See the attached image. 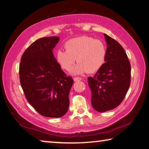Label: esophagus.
Wrapping results in <instances>:
<instances>
[{"mask_svg":"<svg viewBox=\"0 0 149 149\" xmlns=\"http://www.w3.org/2000/svg\"><path fill=\"white\" fill-rule=\"evenodd\" d=\"M74 81H79L81 80V78L79 77H75L74 78Z\"/></svg>","mask_w":149,"mask_h":149,"instance_id":"34e87169","label":"esophagus"}]
</instances>
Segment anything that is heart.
Instances as JSON below:
<instances>
[{
	"mask_svg": "<svg viewBox=\"0 0 149 149\" xmlns=\"http://www.w3.org/2000/svg\"><path fill=\"white\" fill-rule=\"evenodd\" d=\"M66 51L58 50L56 60L61 68L70 71L76 61L78 63L72 72L82 74L85 72L93 73L104 64L106 47L99 40L89 36H81L68 40L64 44Z\"/></svg>",
	"mask_w": 149,
	"mask_h": 149,
	"instance_id": "1",
	"label": "heart"
}]
</instances>
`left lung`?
Segmentation results:
<instances>
[{"label": "left lung", "instance_id": "obj_1", "mask_svg": "<svg viewBox=\"0 0 149 149\" xmlns=\"http://www.w3.org/2000/svg\"><path fill=\"white\" fill-rule=\"evenodd\" d=\"M107 42L105 63L93 77H88L91 104L98 112L117 107L130 85L131 66L125 51L115 40L104 34Z\"/></svg>", "mask_w": 149, "mask_h": 149}]
</instances>
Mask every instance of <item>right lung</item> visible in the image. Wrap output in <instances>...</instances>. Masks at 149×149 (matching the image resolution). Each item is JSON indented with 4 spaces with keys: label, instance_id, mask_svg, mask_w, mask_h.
Listing matches in <instances>:
<instances>
[{
    "label": "right lung",
    "instance_id": "add662e5",
    "mask_svg": "<svg viewBox=\"0 0 149 149\" xmlns=\"http://www.w3.org/2000/svg\"><path fill=\"white\" fill-rule=\"evenodd\" d=\"M59 37L38 39L23 53L19 79L26 100L40 115L58 118L69 107V93L74 83L56 61L53 49Z\"/></svg>",
    "mask_w": 149,
    "mask_h": 149
}]
</instances>
